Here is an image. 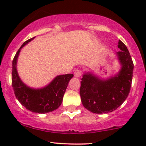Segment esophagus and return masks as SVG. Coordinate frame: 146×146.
Here are the masks:
<instances>
[{"mask_svg": "<svg viewBox=\"0 0 146 146\" xmlns=\"http://www.w3.org/2000/svg\"><path fill=\"white\" fill-rule=\"evenodd\" d=\"M74 75H75V78H79V77H80L82 75V71H80V69L75 70V71L74 73Z\"/></svg>", "mask_w": 146, "mask_h": 146, "instance_id": "esophagus-1", "label": "esophagus"}]
</instances>
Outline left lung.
<instances>
[{
	"mask_svg": "<svg viewBox=\"0 0 146 146\" xmlns=\"http://www.w3.org/2000/svg\"><path fill=\"white\" fill-rule=\"evenodd\" d=\"M117 59L121 64L115 76L103 80L90 72L83 75L80 94L84 108L97 114L113 112L120 106L130 93L134 64L126 46L119 40Z\"/></svg>",
	"mask_w": 146,
	"mask_h": 146,
	"instance_id": "1",
	"label": "left lung"
}]
</instances>
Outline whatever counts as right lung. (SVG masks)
I'll return each instance as SVG.
<instances>
[{"instance_id":"add662e5","label":"right lung","mask_w":146,"mask_h":146,"mask_svg":"<svg viewBox=\"0 0 146 146\" xmlns=\"http://www.w3.org/2000/svg\"><path fill=\"white\" fill-rule=\"evenodd\" d=\"M35 37L25 41L15 55L12 61L11 82L14 94L23 106L33 113L44 114L56 110L62 102L63 96L73 74L58 75L41 88H33L27 86L20 78L17 71V60L21 48Z\"/></svg>"}]
</instances>
